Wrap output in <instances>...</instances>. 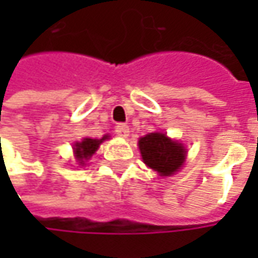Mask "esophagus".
Returning <instances> with one entry per match:
<instances>
[{
	"instance_id": "obj_1",
	"label": "esophagus",
	"mask_w": 258,
	"mask_h": 258,
	"mask_svg": "<svg viewBox=\"0 0 258 258\" xmlns=\"http://www.w3.org/2000/svg\"><path fill=\"white\" fill-rule=\"evenodd\" d=\"M116 135L120 136V138H127L129 136V126L124 123H119L116 126Z\"/></svg>"
}]
</instances>
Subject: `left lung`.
I'll use <instances>...</instances> for the list:
<instances>
[{
  "label": "left lung",
  "mask_w": 258,
  "mask_h": 258,
  "mask_svg": "<svg viewBox=\"0 0 258 258\" xmlns=\"http://www.w3.org/2000/svg\"><path fill=\"white\" fill-rule=\"evenodd\" d=\"M139 151L144 162L161 176H171L185 162L186 149L178 141H172L166 134L152 132L139 139Z\"/></svg>",
  "instance_id": "left-lung-1"
}]
</instances>
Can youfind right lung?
<instances>
[{
  "label": "right lung",
  "mask_w": 258,
  "mask_h": 258,
  "mask_svg": "<svg viewBox=\"0 0 258 258\" xmlns=\"http://www.w3.org/2000/svg\"><path fill=\"white\" fill-rule=\"evenodd\" d=\"M109 139L107 135H104L102 139H92V138H85L82 142H76L75 144V156L76 159L79 161L80 165H85L86 161H89L92 158V155L97 151L99 145L102 144L103 141Z\"/></svg>",
  "instance_id": "obj_1"
}]
</instances>
